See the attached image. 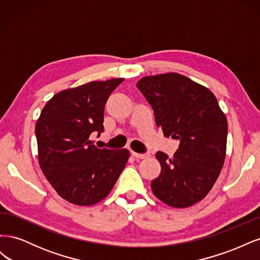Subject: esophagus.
Segmentation results:
<instances>
[{
	"label": "esophagus",
	"instance_id": "34e87169",
	"mask_svg": "<svg viewBox=\"0 0 260 260\" xmlns=\"http://www.w3.org/2000/svg\"><path fill=\"white\" fill-rule=\"evenodd\" d=\"M132 155H133V157H136V158H146V157L149 156L148 153L139 154V153H136V152H132Z\"/></svg>",
	"mask_w": 260,
	"mask_h": 260
}]
</instances>
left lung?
I'll list each match as a JSON object with an SVG mask.
<instances>
[{"label":"left lung","mask_w":260,"mask_h":260,"mask_svg":"<svg viewBox=\"0 0 260 260\" xmlns=\"http://www.w3.org/2000/svg\"><path fill=\"white\" fill-rule=\"evenodd\" d=\"M137 88L154 109L165 137L180 141L169 158L156 153L161 171L152 181L154 195L167 205L185 208L202 201L222 169L228 122L210 90L176 73L147 76Z\"/></svg>","instance_id":"1"}]
</instances>
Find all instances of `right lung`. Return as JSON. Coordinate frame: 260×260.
<instances>
[{
  "mask_svg": "<svg viewBox=\"0 0 260 260\" xmlns=\"http://www.w3.org/2000/svg\"><path fill=\"white\" fill-rule=\"evenodd\" d=\"M123 81H92L60 91L43 107L36 123L39 165L57 194L80 206L94 205L112 191L129 151L98 148L93 132L104 131V108Z\"/></svg>",
  "mask_w": 260,
  "mask_h": 260,
  "instance_id": "obj_1",
  "label": "right lung"
}]
</instances>
